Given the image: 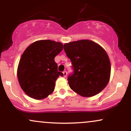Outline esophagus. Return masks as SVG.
Instances as JSON below:
<instances>
[{"mask_svg":"<svg viewBox=\"0 0 131 131\" xmlns=\"http://www.w3.org/2000/svg\"><path fill=\"white\" fill-rule=\"evenodd\" d=\"M63 76H64V77H67V72L66 71H64L63 72Z\"/></svg>","mask_w":131,"mask_h":131,"instance_id":"34e87169","label":"esophagus"}]
</instances>
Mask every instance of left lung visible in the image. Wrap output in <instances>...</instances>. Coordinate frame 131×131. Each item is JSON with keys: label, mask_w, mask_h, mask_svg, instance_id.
Wrapping results in <instances>:
<instances>
[{"label": "left lung", "mask_w": 131, "mask_h": 131, "mask_svg": "<svg viewBox=\"0 0 131 131\" xmlns=\"http://www.w3.org/2000/svg\"><path fill=\"white\" fill-rule=\"evenodd\" d=\"M64 50L74 70L68 78L70 88L85 97L100 93L110 78V61L106 51L86 39L64 43Z\"/></svg>", "instance_id": "obj_1"}]
</instances>
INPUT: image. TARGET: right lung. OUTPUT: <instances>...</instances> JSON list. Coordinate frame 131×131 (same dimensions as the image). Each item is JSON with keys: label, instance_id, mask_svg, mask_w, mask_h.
Here are the masks:
<instances>
[{"label": "right lung", "instance_id": "obj_1", "mask_svg": "<svg viewBox=\"0 0 131 131\" xmlns=\"http://www.w3.org/2000/svg\"><path fill=\"white\" fill-rule=\"evenodd\" d=\"M63 45L51 40H40L31 43L21 57L17 77L23 91L31 98L41 100L54 91L55 81L63 74L58 71L55 57Z\"/></svg>", "mask_w": 131, "mask_h": 131}]
</instances>
